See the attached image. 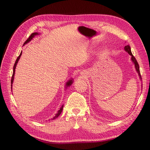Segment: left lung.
Listing matches in <instances>:
<instances>
[{
	"label": "left lung",
	"instance_id": "1",
	"mask_svg": "<svg viewBox=\"0 0 150 150\" xmlns=\"http://www.w3.org/2000/svg\"><path fill=\"white\" fill-rule=\"evenodd\" d=\"M124 50H125L126 52H128L129 55H131V57H131V60L132 61V62L134 63V65H135V68H136V71L138 72V75H139V79H142V76H141V75H140V71H139V65H138V62H137L136 58L134 57V56L132 55V52H131V49H130V45H126V46L124 47Z\"/></svg>",
	"mask_w": 150,
	"mask_h": 150
}]
</instances>
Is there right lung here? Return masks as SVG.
I'll return each instance as SVG.
<instances>
[{"label": "right lung", "instance_id": "right-lung-1", "mask_svg": "<svg viewBox=\"0 0 150 150\" xmlns=\"http://www.w3.org/2000/svg\"><path fill=\"white\" fill-rule=\"evenodd\" d=\"M38 34H38V32L32 33V34L30 35V37L28 38L27 39L26 41L24 42V44H26L27 43H28L29 42L31 41V40L33 39V38H34L35 35H38ZM21 55H22V52L20 53V54L19 56L17 57V59H16V62H15V63H14V67H13V73H12V78H11V88H12V83H13V81H14V74H15V69H16V65H17L18 62V61H19L20 58V56H21ZM73 79H71L69 80V81H67V82L66 83V88H67V87H69V86H70L71 85L72 83H73ZM63 105H62V107L60 108L59 110L57 111V113L56 114V115H55V116H54V118H52V120H54V119L57 118L58 116H59L61 115V113H62V110H63Z\"/></svg>", "mask_w": 150, "mask_h": 150}]
</instances>
